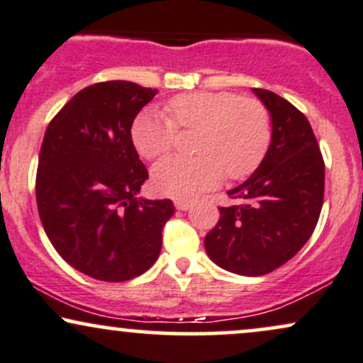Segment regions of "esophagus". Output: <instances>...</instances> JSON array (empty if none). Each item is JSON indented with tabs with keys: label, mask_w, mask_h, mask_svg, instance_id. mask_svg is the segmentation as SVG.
Segmentation results:
<instances>
[{
	"label": "esophagus",
	"mask_w": 363,
	"mask_h": 363,
	"mask_svg": "<svg viewBox=\"0 0 363 363\" xmlns=\"http://www.w3.org/2000/svg\"><path fill=\"white\" fill-rule=\"evenodd\" d=\"M174 205H176L177 210H189L191 205H193V201H191V199H176Z\"/></svg>",
	"instance_id": "1"
}]
</instances>
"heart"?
I'll use <instances>...</instances> for the list:
<instances>
[{
  "label": "heart",
  "instance_id": "obj_1",
  "mask_svg": "<svg viewBox=\"0 0 363 363\" xmlns=\"http://www.w3.org/2000/svg\"><path fill=\"white\" fill-rule=\"evenodd\" d=\"M169 116L147 109L131 124V140L143 158L155 160L174 148L179 129L198 131V157H169L153 167V187L174 198H189L222 181H239L256 170L272 145L268 107L234 91H193L167 102Z\"/></svg>",
  "mask_w": 363,
  "mask_h": 363
}]
</instances>
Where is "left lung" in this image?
Instances as JSON below:
<instances>
[{
	"label": "left lung",
	"instance_id": "left-lung-1",
	"mask_svg": "<svg viewBox=\"0 0 363 363\" xmlns=\"http://www.w3.org/2000/svg\"><path fill=\"white\" fill-rule=\"evenodd\" d=\"M272 114L273 136L256 172L228 191L205 237L211 261L227 272L261 277L280 268L309 240L324 201V160L306 116L289 101L254 89Z\"/></svg>",
	"mask_w": 363,
	"mask_h": 363
}]
</instances>
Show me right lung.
Wrapping results in <instances>:
<instances>
[{
    "label": "right lung",
    "mask_w": 363,
    "mask_h": 363,
    "mask_svg": "<svg viewBox=\"0 0 363 363\" xmlns=\"http://www.w3.org/2000/svg\"><path fill=\"white\" fill-rule=\"evenodd\" d=\"M155 94L133 82L94 83L45 129L35 177L40 222L62 259L95 280L147 272L176 210L170 199L136 198L148 170L131 124Z\"/></svg>",
    "instance_id": "right-lung-1"
}]
</instances>
